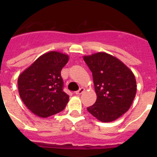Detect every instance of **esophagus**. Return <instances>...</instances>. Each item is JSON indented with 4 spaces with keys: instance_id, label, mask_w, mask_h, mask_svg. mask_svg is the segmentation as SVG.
Instances as JSON below:
<instances>
[{
    "instance_id": "esophagus-1",
    "label": "esophagus",
    "mask_w": 157,
    "mask_h": 157,
    "mask_svg": "<svg viewBox=\"0 0 157 157\" xmlns=\"http://www.w3.org/2000/svg\"><path fill=\"white\" fill-rule=\"evenodd\" d=\"M84 91H85V89L82 88H82H80L79 90H78L76 91L75 94H76V95H80V94H82V93L84 92Z\"/></svg>"
}]
</instances>
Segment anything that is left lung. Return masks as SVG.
Returning <instances> with one entry per match:
<instances>
[{"mask_svg":"<svg viewBox=\"0 0 157 157\" xmlns=\"http://www.w3.org/2000/svg\"><path fill=\"white\" fill-rule=\"evenodd\" d=\"M83 59L92 72L97 94V101L87 110L104 123L117 120L129 110L135 98V76L123 62L106 52Z\"/></svg>","mask_w":157,"mask_h":157,"instance_id":"left-lung-1","label":"left lung"}]
</instances>
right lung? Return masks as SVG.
<instances>
[{"instance_id": "1", "label": "right lung", "mask_w": 157, "mask_h": 157, "mask_svg": "<svg viewBox=\"0 0 157 157\" xmlns=\"http://www.w3.org/2000/svg\"><path fill=\"white\" fill-rule=\"evenodd\" d=\"M68 59L67 54L51 51L39 56L19 76V96L36 116L48 117L66 107L69 96L63 90L60 71Z\"/></svg>"}]
</instances>
